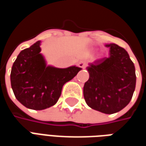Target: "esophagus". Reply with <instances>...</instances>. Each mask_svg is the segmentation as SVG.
Instances as JSON below:
<instances>
[{
    "label": "esophagus",
    "mask_w": 146,
    "mask_h": 146,
    "mask_svg": "<svg viewBox=\"0 0 146 146\" xmlns=\"http://www.w3.org/2000/svg\"><path fill=\"white\" fill-rule=\"evenodd\" d=\"M78 66L82 68V69H85L86 67H87V63H86L85 62H84V61H80L78 63Z\"/></svg>",
    "instance_id": "esophagus-1"
}]
</instances>
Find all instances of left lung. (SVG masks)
Instances as JSON below:
<instances>
[{
	"instance_id": "1",
	"label": "left lung",
	"mask_w": 146,
	"mask_h": 146,
	"mask_svg": "<svg viewBox=\"0 0 146 146\" xmlns=\"http://www.w3.org/2000/svg\"><path fill=\"white\" fill-rule=\"evenodd\" d=\"M110 47L109 57L95 59L87 70L89 79L84 86V97L89 107L101 113L119 112L131 99L135 88V65L124 48Z\"/></svg>"
}]
</instances>
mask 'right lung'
Instances as JSON below:
<instances>
[{
  "label": "right lung",
  "instance_id": "1",
  "mask_svg": "<svg viewBox=\"0 0 146 146\" xmlns=\"http://www.w3.org/2000/svg\"><path fill=\"white\" fill-rule=\"evenodd\" d=\"M40 41L24 49L17 56L11 71V84L15 98L28 109L42 110L54 106L64 84L72 80L81 68L58 69L46 66L40 54Z\"/></svg>",
  "mask_w": 146,
  "mask_h": 146
}]
</instances>
